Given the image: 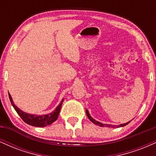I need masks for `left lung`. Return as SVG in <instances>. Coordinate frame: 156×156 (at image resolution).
Instances as JSON below:
<instances>
[{
    "label": "left lung",
    "instance_id": "1",
    "mask_svg": "<svg viewBox=\"0 0 156 156\" xmlns=\"http://www.w3.org/2000/svg\"><path fill=\"white\" fill-rule=\"evenodd\" d=\"M86 113H87V117H88L89 119H90V120L92 121V122L94 123V124H95V125H99V126H101V127L106 126V127H111V128H119V127H123V126H125V125H128V123H129L130 122H130H127V123H124V124H121V125H108V124H105V125H104V124H103V123L99 122H98V121L94 120V119H93V118H92V117H91L90 114H89V112H88V111L87 110V109H86Z\"/></svg>",
    "mask_w": 156,
    "mask_h": 156
}]
</instances>
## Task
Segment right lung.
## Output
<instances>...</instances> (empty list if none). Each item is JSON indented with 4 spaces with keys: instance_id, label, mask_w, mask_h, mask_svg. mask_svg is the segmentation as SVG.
<instances>
[{
    "instance_id": "add662e5",
    "label": "right lung",
    "mask_w": 156,
    "mask_h": 156,
    "mask_svg": "<svg viewBox=\"0 0 156 156\" xmlns=\"http://www.w3.org/2000/svg\"><path fill=\"white\" fill-rule=\"evenodd\" d=\"M9 100L11 103H12V105H13L14 108L15 109L16 112H17V114H19L20 117L22 118L23 120L26 123H27V124L35 127H45L47 126V125L52 124L53 122L56 120V119H58V114H59L61 110V107H62V104L64 101V100H62L59 103V105H58V106L56 107V108H55L53 112L51 113V114H47V115L38 116L26 114V113L23 112V111H21L20 109L17 108V107L14 104L12 98V97H11L9 93Z\"/></svg>"
}]
</instances>
